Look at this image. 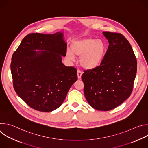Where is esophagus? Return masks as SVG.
<instances>
[{
	"instance_id": "esophagus-1",
	"label": "esophagus",
	"mask_w": 148,
	"mask_h": 148,
	"mask_svg": "<svg viewBox=\"0 0 148 148\" xmlns=\"http://www.w3.org/2000/svg\"><path fill=\"white\" fill-rule=\"evenodd\" d=\"M82 74V73L80 70H77V76H78V79H81Z\"/></svg>"
}]
</instances>
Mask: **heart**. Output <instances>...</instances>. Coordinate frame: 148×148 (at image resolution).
<instances>
[{
  "label": "heart",
  "mask_w": 148,
  "mask_h": 148,
  "mask_svg": "<svg viewBox=\"0 0 148 148\" xmlns=\"http://www.w3.org/2000/svg\"><path fill=\"white\" fill-rule=\"evenodd\" d=\"M106 45L101 40L87 37L74 40L71 45V50L67 51V57L74 60L75 56L80 57V64L86 69L97 67L103 58Z\"/></svg>",
  "instance_id": "obj_1"
}]
</instances>
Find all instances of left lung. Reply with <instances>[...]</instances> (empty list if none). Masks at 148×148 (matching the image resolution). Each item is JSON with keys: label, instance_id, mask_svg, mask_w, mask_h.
<instances>
[{"label": "left lung", "instance_id": "8db88e82", "mask_svg": "<svg viewBox=\"0 0 148 148\" xmlns=\"http://www.w3.org/2000/svg\"><path fill=\"white\" fill-rule=\"evenodd\" d=\"M108 48L99 66L81 76L87 101L94 109L107 111L121 105L132 92L137 61L132 48L122 34L103 32Z\"/></svg>", "mask_w": 148, "mask_h": 148}]
</instances>
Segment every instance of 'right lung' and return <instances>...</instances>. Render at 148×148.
<instances>
[{"label":"right lung","instance_id":"1","mask_svg":"<svg viewBox=\"0 0 148 148\" xmlns=\"http://www.w3.org/2000/svg\"><path fill=\"white\" fill-rule=\"evenodd\" d=\"M62 36L61 32L29 34L12 57L14 90L29 107L38 111L51 112L60 107L77 79V69L62 63L61 56L67 53Z\"/></svg>","mask_w":148,"mask_h":148}]
</instances>
